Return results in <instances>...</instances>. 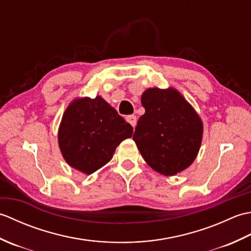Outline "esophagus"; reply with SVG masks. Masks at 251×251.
Wrapping results in <instances>:
<instances>
[{"label":"esophagus","instance_id":"esophagus-1","mask_svg":"<svg viewBox=\"0 0 251 251\" xmlns=\"http://www.w3.org/2000/svg\"><path fill=\"white\" fill-rule=\"evenodd\" d=\"M126 121L129 123V124L134 127H136V125H137V117H136V115H128V116H126Z\"/></svg>","mask_w":251,"mask_h":251}]
</instances>
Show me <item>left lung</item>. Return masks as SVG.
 I'll use <instances>...</instances> for the list:
<instances>
[{"instance_id": "8db88e82", "label": "left lung", "mask_w": 251, "mask_h": 251, "mask_svg": "<svg viewBox=\"0 0 251 251\" xmlns=\"http://www.w3.org/2000/svg\"><path fill=\"white\" fill-rule=\"evenodd\" d=\"M146 113L132 139L149 166L164 176L188 168L200 151L202 123L177 89L149 88L141 96Z\"/></svg>"}]
</instances>
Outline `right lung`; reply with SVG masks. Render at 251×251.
Masks as SVG:
<instances>
[{
  "label": "right lung",
  "mask_w": 251,
  "mask_h": 251,
  "mask_svg": "<svg viewBox=\"0 0 251 251\" xmlns=\"http://www.w3.org/2000/svg\"><path fill=\"white\" fill-rule=\"evenodd\" d=\"M131 125L100 96L77 98L63 113L58 142L63 158L92 175L111 161L120 143L132 135Z\"/></svg>",
  "instance_id": "right-lung-1"
}]
</instances>
